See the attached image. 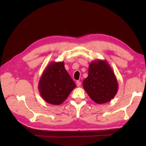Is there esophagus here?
<instances>
[{
	"mask_svg": "<svg viewBox=\"0 0 146 146\" xmlns=\"http://www.w3.org/2000/svg\"><path fill=\"white\" fill-rule=\"evenodd\" d=\"M76 85L77 86H80V85H81V82H80V81H76Z\"/></svg>",
	"mask_w": 146,
	"mask_h": 146,
	"instance_id": "obj_1",
	"label": "esophagus"
}]
</instances>
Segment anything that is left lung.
<instances>
[{"label": "left lung", "instance_id": "8db88e82", "mask_svg": "<svg viewBox=\"0 0 146 146\" xmlns=\"http://www.w3.org/2000/svg\"><path fill=\"white\" fill-rule=\"evenodd\" d=\"M85 90L92 100L98 104L107 103L118 92V82L113 70L105 60L91 62L88 75L83 82Z\"/></svg>", "mask_w": 146, "mask_h": 146}]
</instances>
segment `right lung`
Instances as JSON below:
<instances>
[{"instance_id": "obj_1", "label": "right lung", "mask_w": 146, "mask_h": 146, "mask_svg": "<svg viewBox=\"0 0 146 146\" xmlns=\"http://www.w3.org/2000/svg\"><path fill=\"white\" fill-rule=\"evenodd\" d=\"M76 87L64 68L63 61H52L43 71L38 83V89L43 100L58 105L66 100Z\"/></svg>"}]
</instances>
